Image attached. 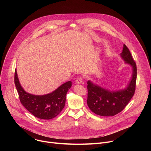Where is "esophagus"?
Listing matches in <instances>:
<instances>
[{
    "mask_svg": "<svg viewBox=\"0 0 151 151\" xmlns=\"http://www.w3.org/2000/svg\"><path fill=\"white\" fill-rule=\"evenodd\" d=\"M76 83L77 84H81L82 83V79L81 77H79L76 80Z\"/></svg>",
    "mask_w": 151,
    "mask_h": 151,
    "instance_id": "1",
    "label": "esophagus"
}]
</instances>
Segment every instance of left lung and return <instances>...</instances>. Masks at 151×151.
<instances>
[{
    "label": "left lung",
    "instance_id": "obj_1",
    "mask_svg": "<svg viewBox=\"0 0 151 151\" xmlns=\"http://www.w3.org/2000/svg\"><path fill=\"white\" fill-rule=\"evenodd\" d=\"M121 58L125 64L132 67V72L130 81L123 88L112 90L101 87L90 80L87 82V104L90 110L102 116H114L121 112L133 97L136 88L137 68L131 53L124 44Z\"/></svg>",
    "mask_w": 151,
    "mask_h": 151
}]
</instances>
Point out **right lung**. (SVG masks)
Returning <instances> with one entry per match:
<instances>
[{"mask_svg":"<svg viewBox=\"0 0 151 151\" xmlns=\"http://www.w3.org/2000/svg\"><path fill=\"white\" fill-rule=\"evenodd\" d=\"M14 81L21 104L32 115L42 119H52L61 112L65 106L66 94L72 87V82L68 81L50 93L35 95L23 89L16 70Z\"/></svg>","mask_w":151,"mask_h":151,"instance_id":"right-lung-1","label":"right lung"}]
</instances>
